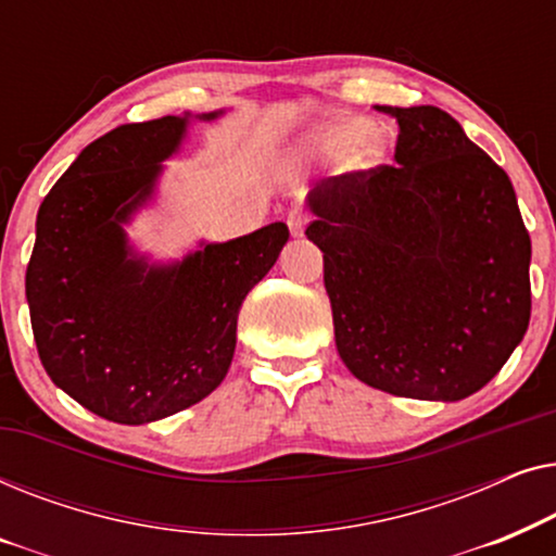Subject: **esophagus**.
<instances>
[{"mask_svg": "<svg viewBox=\"0 0 556 556\" xmlns=\"http://www.w3.org/2000/svg\"><path fill=\"white\" fill-rule=\"evenodd\" d=\"M308 225V215L303 210H293L291 215H288V230H291L293 238H301L303 230H306Z\"/></svg>", "mask_w": 556, "mask_h": 556, "instance_id": "esophagus-1", "label": "esophagus"}]
</instances>
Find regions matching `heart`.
Masks as SVG:
<instances>
[{
	"mask_svg": "<svg viewBox=\"0 0 556 556\" xmlns=\"http://www.w3.org/2000/svg\"><path fill=\"white\" fill-rule=\"evenodd\" d=\"M369 126L362 121H339L321 128V131L308 136V151L318 156L339 159V162H352L359 169H367L382 154L377 141H369Z\"/></svg>",
	"mask_w": 556,
	"mask_h": 556,
	"instance_id": "heart-1",
	"label": "heart"
}]
</instances>
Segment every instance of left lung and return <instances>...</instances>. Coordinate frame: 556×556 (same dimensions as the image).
Segmentation results:
<instances>
[{
  "instance_id": "8db88e82",
  "label": "left lung",
  "mask_w": 556,
  "mask_h": 556,
  "mask_svg": "<svg viewBox=\"0 0 556 556\" xmlns=\"http://www.w3.org/2000/svg\"><path fill=\"white\" fill-rule=\"evenodd\" d=\"M400 124L394 166L311 189L341 362L397 397L458 402L491 382L531 316V240L508 174L435 105Z\"/></svg>"
}]
</instances>
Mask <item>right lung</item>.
Instances as JSON below:
<instances>
[{"instance_id": "add662e5", "label": "right lung", "mask_w": 556, "mask_h": 556, "mask_svg": "<svg viewBox=\"0 0 556 556\" xmlns=\"http://www.w3.org/2000/svg\"><path fill=\"white\" fill-rule=\"evenodd\" d=\"M223 113L113 128L80 151L37 212L25 293L40 362L60 390L111 422L164 420L217 390L242 301L288 240L286 223H270L227 242L200 240L164 263L128 238L189 124Z\"/></svg>"}]
</instances>
